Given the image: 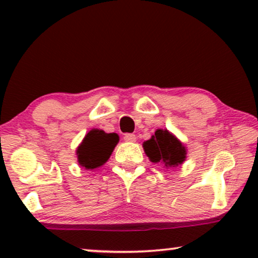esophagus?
<instances>
[{
	"mask_svg": "<svg viewBox=\"0 0 258 258\" xmlns=\"http://www.w3.org/2000/svg\"><path fill=\"white\" fill-rule=\"evenodd\" d=\"M124 141H125V142H135L136 136L134 135V134H125Z\"/></svg>",
	"mask_w": 258,
	"mask_h": 258,
	"instance_id": "1",
	"label": "esophagus"
}]
</instances>
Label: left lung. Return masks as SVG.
<instances>
[{"mask_svg": "<svg viewBox=\"0 0 258 258\" xmlns=\"http://www.w3.org/2000/svg\"><path fill=\"white\" fill-rule=\"evenodd\" d=\"M143 149L153 163H161L167 169L181 167L186 158L185 146L168 129H157L144 141Z\"/></svg>", "mask_w": 258, "mask_h": 258, "instance_id": "1", "label": "left lung"}]
</instances>
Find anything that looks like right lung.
<instances>
[{
	"label": "right lung",
	"instance_id": "add662e5",
	"mask_svg": "<svg viewBox=\"0 0 258 258\" xmlns=\"http://www.w3.org/2000/svg\"><path fill=\"white\" fill-rule=\"evenodd\" d=\"M118 141L116 133L108 134L101 129H91L77 147V162L87 170L102 167L111 156Z\"/></svg>",
	"mask_w": 258,
	"mask_h": 258
}]
</instances>
